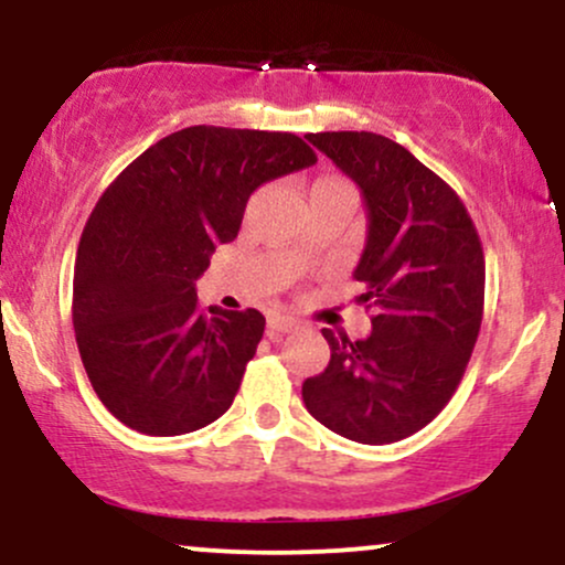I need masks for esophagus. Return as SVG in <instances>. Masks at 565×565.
Segmentation results:
<instances>
[{
	"label": "esophagus",
	"mask_w": 565,
	"mask_h": 565,
	"mask_svg": "<svg viewBox=\"0 0 565 565\" xmlns=\"http://www.w3.org/2000/svg\"><path fill=\"white\" fill-rule=\"evenodd\" d=\"M295 329H297V321L289 319V316H270L268 319L270 334H287V332H295Z\"/></svg>",
	"instance_id": "obj_1"
}]
</instances>
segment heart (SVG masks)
<instances>
[{
  "label": "heart",
  "instance_id": "1",
  "mask_svg": "<svg viewBox=\"0 0 565 565\" xmlns=\"http://www.w3.org/2000/svg\"><path fill=\"white\" fill-rule=\"evenodd\" d=\"M313 188H350V185L345 183V180H340V178H323ZM350 191H353V188H350Z\"/></svg>",
  "mask_w": 565,
  "mask_h": 565
}]
</instances>
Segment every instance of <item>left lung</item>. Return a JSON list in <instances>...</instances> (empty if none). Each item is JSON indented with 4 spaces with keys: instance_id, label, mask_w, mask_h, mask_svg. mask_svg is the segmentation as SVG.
Listing matches in <instances>:
<instances>
[{
    "instance_id": "1",
    "label": "left lung",
    "mask_w": 565,
    "mask_h": 565,
    "mask_svg": "<svg viewBox=\"0 0 565 565\" xmlns=\"http://www.w3.org/2000/svg\"><path fill=\"white\" fill-rule=\"evenodd\" d=\"M308 140L364 193L369 231L353 278L372 334L353 342L323 329L332 359L302 382V401L337 436L393 444L433 423L468 369L483 319V246L462 199L395 140Z\"/></svg>"
}]
</instances>
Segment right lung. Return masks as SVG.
Segmentation results:
<instances>
[{
  "instance_id": "1",
  "label": "right lung",
  "mask_w": 565,
  "mask_h": 565,
  "mask_svg": "<svg viewBox=\"0 0 565 565\" xmlns=\"http://www.w3.org/2000/svg\"><path fill=\"white\" fill-rule=\"evenodd\" d=\"M316 164L291 132L185 127L142 151L97 199L74 268V332L97 398L146 436L228 412L263 340L260 310H204L196 278L268 180Z\"/></svg>"
}]
</instances>
